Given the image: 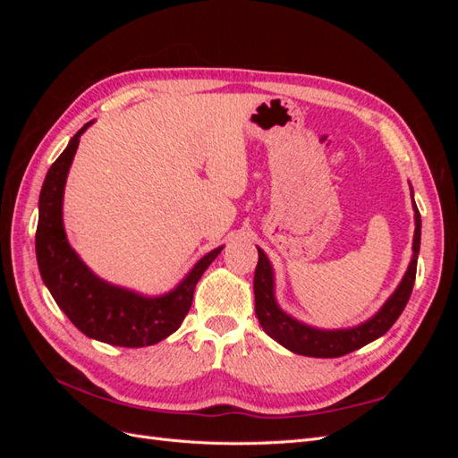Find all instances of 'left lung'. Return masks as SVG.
Returning a JSON list of instances; mask_svg holds the SVG:
<instances>
[{
    "mask_svg": "<svg viewBox=\"0 0 458 458\" xmlns=\"http://www.w3.org/2000/svg\"><path fill=\"white\" fill-rule=\"evenodd\" d=\"M414 225L417 227H414L412 239V259L409 263V269L403 276V281L399 283L395 293L387 298V301L377 315L353 328L342 330L313 328L286 315L275 300V281L271 263L266 252L258 248L259 259L254 273V296L256 317L261 328L266 330L273 340L284 345L286 350L308 357H342L386 335L397 321L399 315L403 313L412 293L414 276H417V259L420 250V212L417 204H414Z\"/></svg>",
    "mask_w": 458,
    "mask_h": 458,
    "instance_id": "obj_1",
    "label": "left lung"
}]
</instances>
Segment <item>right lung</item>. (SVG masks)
Wrapping results in <instances>:
<instances>
[{
  "instance_id": "obj_1",
  "label": "right lung",
  "mask_w": 458,
  "mask_h": 458,
  "mask_svg": "<svg viewBox=\"0 0 458 458\" xmlns=\"http://www.w3.org/2000/svg\"><path fill=\"white\" fill-rule=\"evenodd\" d=\"M93 122L68 141L61 157L51 164L39 192L36 229V258L39 275L57 306L86 336L120 348L152 345L182 327L191 310L195 286L224 246L200 258L185 279L164 296H141L128 288L99 279L78 258L66 241L63 225V195L68 170L84 133Z\"/></svg>"
}]
</instances>
